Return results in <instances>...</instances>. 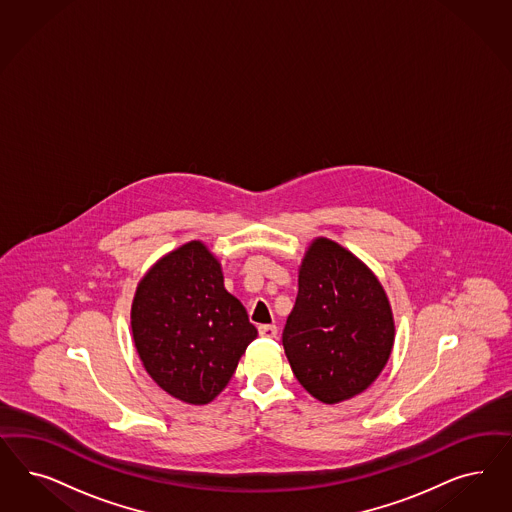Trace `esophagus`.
I'll return each mask as SVG.
<instances>
[{"label": "esophagus", "mask_w": 512, "mask_h": 512, "mask_svg": "<svg viewBox=\"0 0 512 512\" xmlns=\"http://www.w3.org/2000/svg\"><path fill=\"white\" fill-rule=\"evenodd\" d=\"M258 333H260L262 337L273 339V337H277V326H275V324H262V326L258 328Z\"/></svg>", "instance_id": "obj_1"}]
</instances>
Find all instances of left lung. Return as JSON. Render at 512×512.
Masks as SVG:
<instances>
[{
    "instance_id": "obj_1",
    "label": "left lung",
    "mask_w": 512,
    "mask_h": 512,
    "mask_svg": "<svg viewBox=\"0 0 512 512\" xmlns=\"http://www.w3.org/2000/svg\"><path fill=\"white\" fill-rule=\"evenodd\" d=\"M296 305L282 345L299 384L322 403L362 394L390 358L394 316L367 265L318 237L299 267Z\"/></svg>"
}]
</instances>
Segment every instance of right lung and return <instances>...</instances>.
<instances>
[{"mask_svg":"<svg viewBox=\"0 0 512 512\" xmlns=\"http://www.w3.org/2000/svg\"><path fill=\"white\" fill-rule=\"evenodd\" d=\"M132 331L152 380L192 405H205L226 388L258 335L201 241L182 245L150 267L133 297Z\"/></svg>","mask_w":512,"mask_h":512,"instance_id":"obj_1","label":"right lung"}]
</instances>
